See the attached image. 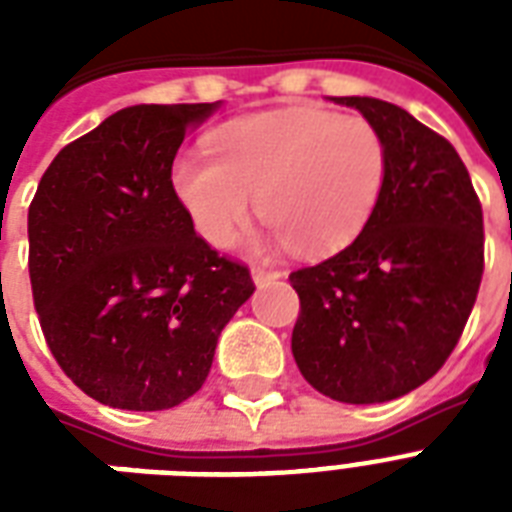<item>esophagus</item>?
Segmentation results:
<instances>
[{"instance_id": "34e87169", "label": "esophagus", "mask_w": 512, "mask_h": 512, "mask_svg": "<svg viewBox=\"0 0 512 512\" xmlns=\"http://www.w3.org/2000/svg\"><path fill=\"white\" fill-rule=\"evenodd\" d=\"M281 273L265 271V268H252V281H255V287H265V284H271V281L279 279Z\"/></svg>"}]
</instances>
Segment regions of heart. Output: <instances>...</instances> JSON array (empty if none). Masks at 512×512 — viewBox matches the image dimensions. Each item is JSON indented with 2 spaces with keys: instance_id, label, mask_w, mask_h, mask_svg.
Returning a JSON list of instances; mask_svg holds the SVG:
<instances>
[{
  "instance_id": "obj_1",
  "label": "heart",
  "mask_w": 512,
  "mask_h": 512,
  "mask_svg": "<svg viewBox=\"0 0 512 512\" xmlns=\"http://www.w3.org/2000/svg\"><path fill=\"white\" fill-rule=\"evenodd\" d=\"M213 156H180L172 191L212 247H231L257 209L268 247L335 255L369 223L388 151L374 124L321 108H273L209 132Z\"/></svg>"
}]
</instances>
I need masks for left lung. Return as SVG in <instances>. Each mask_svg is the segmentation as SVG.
<instances>
[{"instance_id": "1", "label": "left lung", "mask_w": 512, "mask_h": 512, "mask_svg": "<svg viewBox=\"0 0 512 512\" xmlns=\"http://www.w3.org/2000/svg\"><path fill=\"white\" fill-rule=\"evenodd\" d=\"M385 140L388 172L358 239L289 276L297 369L342 404H382L444 366L484 273V215L449 140L377 98H335Z\"/></svg>"}]
</instances>
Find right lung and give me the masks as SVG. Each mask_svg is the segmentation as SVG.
I'll return each mask as SVG.
<instances>
[{
  "label": "right lung",
  "mask_w": 512,
  "mask_h": 512,
  "mask_svg": "<svg viewBox=\"0 0 512 512\" xmlns=\"http://www.w3.org/2000/svg\"><path fill=\"white\" fill-rule=\"evenodd\" d=\"M220 106L122 108L39 180L28 209L36 313L60 369L100 404H183L255 292L244 265L196 236L172 191L177 148Z\"/></svg>",
  "instance_id": "1"
}]
</instances>
